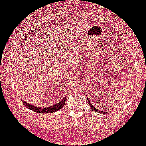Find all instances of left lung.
<instances>
[{
    "mask_svg": "<svg viewBox=\"0 0 146 146\" xmlns=\"http://www.w3.org/2000/svg\"><path fill=\"white\" fill-rule=\"evenodd\" d=\"M87 100H88V102L89 105H90V106H91V109H92V110H94V111H96V112H98V113H105V112H103V111H100V110H98V109H96V108H95V107H94V106L92 105V104H91V103H90V100H89L88 98H87Z\"/></svg>",
    "mask_w": 146,
    "mask_h": 146,
    "instance_id": "obj_1",
    "label": "left lung"
}]
</instances>
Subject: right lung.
Masks as SVG:
<instances>
[{"label":"right lung","instance_id":"1","mask_svg":"<svg viewBox=\"0 0 146 146\" xmlns=\"http://www.w3.org/2000/svg\"><path fill=\"white\" fill-rule=\"evenodd\" d=\"M65 100H66V96H65L63 100H62L60 102H59L57 104H55L53 106L46 107V108H41V107H36L35 106H33L31 105H29V103L25 102L24 100H22L23 103H24L26 108H29L31 110L33 111L36 113H53L56 111L59 110L63 107L65 105Z\"/></svg>","mask_w":146,"mask_h":146}]
</instances>
